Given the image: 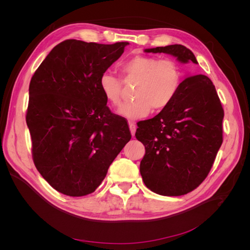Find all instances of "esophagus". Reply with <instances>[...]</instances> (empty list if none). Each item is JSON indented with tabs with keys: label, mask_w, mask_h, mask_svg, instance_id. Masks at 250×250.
Masks as SVG:
<instances>
[{
	"label": "esophagus",
	"mask_w": 250,
	"mask_h": 250,
	"mask_svg": "<svg viewBox=\"0 0 250 250\" xmlns=\"http://www.w3.org/2000/svg\"><path fill=\"white\" fill-rule=\"evenodd\" d=\"M129 128H130V132L132 134V137H134L135 130H137V127H135V124L133 122H129Z\"/></svg>",
	"instance_id": "esophagus-1"
}]
</instances>
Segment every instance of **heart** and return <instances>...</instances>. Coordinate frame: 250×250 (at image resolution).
Returning a JSON list of instances; mask_svg holds the SVG:
<instances>
[{
  "label": "heart",
  "instance_id": "b5f03b06",
  "mask_svg": "<svg viewBox=\"0 0 250 250\" xmlns=\"http://www.w3.org/2000/svg\"><path fill=\"white\" fill-rule=\"evenodd\" d=\"M123 80L135 83L133 101L123 105L119 113L129 120L147 117L151 109L161 111L175 99L183 83L184 75L177 62L171 58L160 59L155 56L137 55L121 66ZM99 88L112 106L122 103L123 81L110 73H103Z\"/></svg>",
  "mask_w": 250,
  "mask_h": 250
}]
</instances>
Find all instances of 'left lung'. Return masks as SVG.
<instances>
[{"label": "left lung", "instance_id": "obj_1", "mask_svg": "<svg viewBox=\"0 0 250 250\" xmlns=\"http://www.w3.org/2000/svg\"><path fill=\"white\" fill-rule=\"evenodd\" d=\"M166 53L180 62L198 63L181 44L146 49ZM224 110L215 85L206 75L187 77L175 99L154 118L138 124L135 138L145 146L140 172L151 191L180 196L207 178L221 147Z\"/></svg>", "mask_w": 250, "mask_h": 250}]
</instances>
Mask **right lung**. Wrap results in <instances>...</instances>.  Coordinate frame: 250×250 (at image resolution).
I'll return each instance as SVG.
<instances>
[{
	"instance_id": "add662e5",
	"label": "right lung",
	"mask_w": 250,
	"mask_h": 250,
	"mask_svg": "<svg viewBox=\"0 0 250 250\" xmlns=\"http://www.w3.org/2000/svg\"><path fill=\"white\" fill-rule=\"evenodd\" d=\"M127 44L66 40L52 49L30 81L26 122L33 162L64 195L95 192L131 139L126 119L110 111L99 88L101 75Z\"/></svg>"
}]
</instances>
